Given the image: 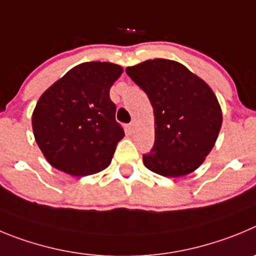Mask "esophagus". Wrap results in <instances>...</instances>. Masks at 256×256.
I'll return each instance as SVG.
<instances>
[{
  "label": "esophagus",
  "instance_id": "esophagus-1",
  "mask_svg": "<svg viewBox=\"0 0 256 256\" xmlns=\"http://www.w3.org/2000/svg\"><path fill=\"white\" fill-rule=\"evenodd\" d=\"M126 130H128V132L132 134L134 131H135V124H134V122L128 124V128H126Z\"/></svg>",
  "mask_w": 256,
  "mask_h": 256
}]
</instances>
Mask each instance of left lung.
Segmentation results:
<instances>
[{
	"mask_svg": "<svg viewBox=\"0 0 256 256\" xmlns=\"http://www.w3.org/2000/svg\"><path fill=\"white\" fill-rule=\"evenodd\" d=\"M154 111L156 139L142 154L145 167L166 177L195 171L209 154L222 126L213 90L188 68L171 60H148L126 68Z\"/></svg>",
	"mask_w": 256,
	"mask_h": 256,
	"instance_id": "1",
	"label": "left lung"
}]
</instances>
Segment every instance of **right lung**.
I'll return each instance as SVG.
<instances>
[{"instance_id":"add662e5","label":"right lung","mask_w":256,"mask_h":256,"mask_svg":"<svg viewBox=\"0 0 256 256\" xmlns=\"http://www.w3.org/2000/svg\"><path fill=\"white\" fill-rule=\"evenodd\" d=\"M122 68L110 62H85L71 68L39 98L33 112L36 142L54 168L88 176L108 167L122 126L110 98Z\"/></svg>"}]
</instances>
